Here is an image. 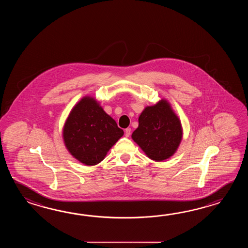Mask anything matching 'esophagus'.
Instances as JSON below:
<instances>
[{
    "label": "esophagus",
    "instance_id": "esophagus-1",
    "mask_svg": "<svg viewBox=\"0 0 248 248\" xmlns=\"http://www.w3.org/2000/svg\"><path fill=\"white\" fill-rule=\"evenodd\" d=\"M130 134H131V129L130 128H126L125 129V136H126V137H129Z\"/></svg>",
    "mask_w": 248,
    "mask_h": 248
}]
</instances>
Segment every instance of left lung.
<instances>
[{"label":"left lung","mask_w":248,"mask_h":248,"mask_svg":"<svg viewBox=\"0 0 248 248\" xmlns=\"http://www.w3.org/2000/svg\"><path fill=\"white\" fill-rule=\"evenodd\" d=\"M138 122L132 139L148 158L163 161L176 153L184 130L179 117L169 101L162 98L153 106H146Z\"/></svg>","instance_id":"8db88e82"}]
</instances>
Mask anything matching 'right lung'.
<instances>
[{"instance_id":"obj_1","label":"right lung","mask_w":248,"mask_h":248,"mask_svg":"<svg viewBox=\"0 0 248 248\" xmlns=\"http://www.w3.org/2000/svg\"><path fill=\"white\" fill-rule=\"evenodd\" d=\"M123 135L116 122L91 95H85L73 107L62 133L69 153L86 166L100 163Z\"/></svg>"}]
</instances>
